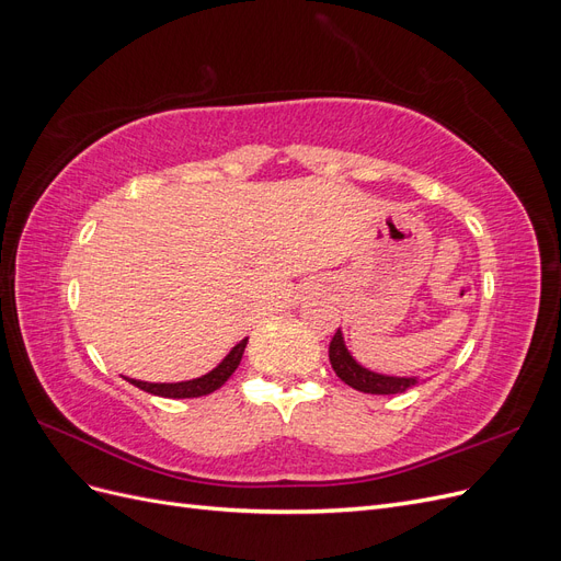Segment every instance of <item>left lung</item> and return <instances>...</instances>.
I'll use <instances>...</instances> for the list:
<instances>
[{
  "instance_id": "left-lung-1",
  "label": "left lung",
  "mask_w": 561,
  "mask_h": 561,
  "mask_svg": "<svg viewBox=\"0 0 561 561\" xmlns=\"http://www.w3.org/2000/svg\"><path fill=\"white\" fill-rule=\"evenodd\" d=\"M330 363L332 369L336 371V377L351 388L360 390V393H371V396H393V393H404L407 388L416 386L419 381L414 377H388V375H377L363 365L353 360V355L348 353L342 330H336L332 342H330Z\"/></svg>"
}]
</instances>
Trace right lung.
I'll list each match as a JSON object with an SVG mask.
<instances>
[{"mask_svg": "<svg viewBox=\"0 0 561 561\" xmlns=\"http://www.w3.org/2000/svg\"><path fill=\"white\" fill-rule=\"evenodd\" d=\"M245 344L248 339H243V342L236 344L227 358L219 363L213 371H208V375H203L198 379H192V381H180V383H147V381H138V379H128L133 386H138L142 390H147V393L151 396H161V398H201V396H208L213 393V390H217L219 386H222L233 371L236 367H239L241 358H243V351H245Z\"/></svg>", "mask_w": 561, "mask_h": 561, "instance_id": "add662e5", "label": "right lung"}]
</instances>
